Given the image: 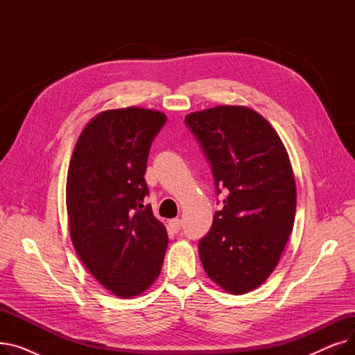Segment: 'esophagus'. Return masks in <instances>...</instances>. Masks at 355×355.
<instances>
[{
	"label": "esophagus",
	"mask_w": 355,
	"mask_h": 355,
	"mask_svg": "<svg viewBox=\"0 0 355 355\" xmlns=\"http://www.w3.org/2000/svg\"><path fill=\"white\" fill-rule=\"evenodd\" d=\"M168 226H170L171 232L178 233L181 230L182 225H181V220L180 218H173V220H170V223H168Z\"/></svg>",
	"instance_id": "34e87169"
}]
</instances>
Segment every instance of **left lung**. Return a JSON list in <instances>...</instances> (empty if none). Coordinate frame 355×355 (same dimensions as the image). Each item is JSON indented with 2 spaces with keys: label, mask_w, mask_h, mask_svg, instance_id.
Here are the masks:
<instances>
[{
  "label": "left lung",
  "mask_w": 355,
  "mask_h": 355,
  "mask_svg": "<svg viewBox=\"0 0 355 355\" xmlns=\"http://www.w3.org/2000/svg\"><path fill=\"white\" fill-rule=\"evenodd\" d=\"M206 154L223 209L198 243L204 270L233 295L262 285L292 233L296 184L289 155L272 125L246 106L223 105L185 116Z\"/></svg>",
  "instance_id": "8db88e82"
}]
</instances>
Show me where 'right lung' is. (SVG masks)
<instances>
[{
	"label": "right lung",
	"mask_w": 355,
	"mask_h": 355,
	"mask_svg": "<svg viewBox=\"0 0 355 355\" xmlns=\"http://www.w3.org/2000/svg\"><path fill=\"white\" fill-rule=\"evenodd\" d=\"M166 116L144 107L101 112L74 145L66 184L69 229L82 263L119 297L159 276L168 234L149 204V148Z\"/></svg>",
	"instance_id": "obj_1"
}]
</instances>
